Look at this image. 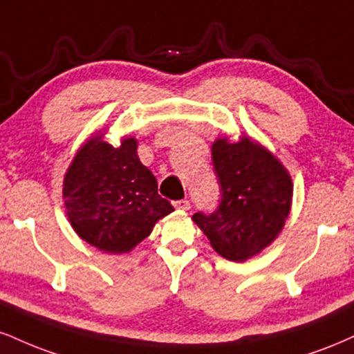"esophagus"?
I'll use <instances>...</instances> for the list:
<instances>
[{
  "mask_svg": "<svg viewBox=\"0 0 354 354\" xmlns=\"http://www.w3.org/2000/svg\"><path fill=\"white\" fill-rule=\"evenodd\" d=\"M174 207H176V209H180V211H189L191 204H189V201H186V199H181V201L174 203Z\"/></svg>",
  "mask_w": 354,
  "mask_h": 354,
  "instance_id": "obj_1",
  "label": "esophagus"
}]
</instances>
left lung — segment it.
Segmentation results:
<instances>
[{
    "mask_svg": "<svg viewBox=\"0 0 354 354\" xmlns=\"http://www.w3.org/2000/svg\"><path fill=\"white\" fill-rule=\"evenodd\" d=\"M223 198L218 211L196 212L193 221L224 259L244 262L262 252L282 232L292 209L293 183L270 150L242 133L211 147Z\"/></svg>",
    "mask_w": 354,
    "mask_h": 354,
    "instance_id": "8db88e82",
    "label": "left lung"
}]
</instances>
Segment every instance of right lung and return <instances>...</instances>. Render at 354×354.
Instances as JSON below:
<instances>
[{
    "instance_id": "obj_1",
    "label": "right lung",
    "mask_w": 354,
    "mask_h": 354,
    "mask_svg": "<svg viewBox=\"0 0 354 354\" xmlns=\"http://www.w3.org/2000/svg\"><path fill=\"white\" fill-rule=\"evenodd\" d=\"M99 130L79 148L64 174L66 216L80 239L102 252H130L174 211L138 158V140L105 142Z\"/></svg>"
}]
</instances>
